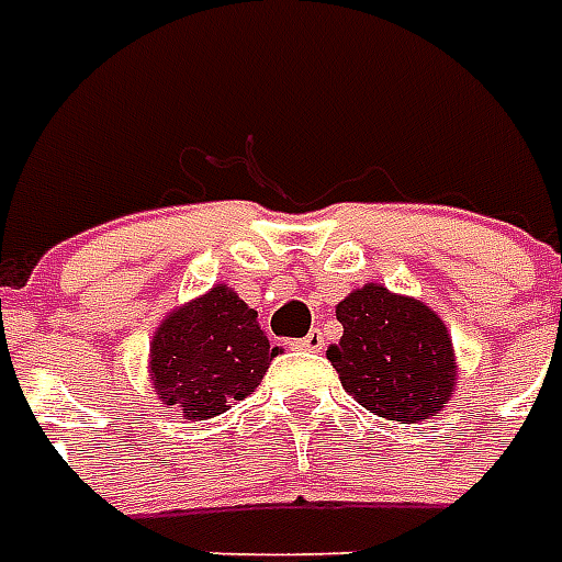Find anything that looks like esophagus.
Listing matches in <instances>:
<instances>
[{
  "label": "esophagus",
  "instance_id": "1",
  "mask_svg": "<svg viewBox=\"0 0 562 562\" xmlns=\"http://www.w3.org/2000/svg\"><path fill=\"white\" fill-rule=\"evenodd\" d=\"M294 349H304V352H322L325 349V337H322V330H310L306 337L292 342Z\"/></svg>",
  "mask_w": 562,
  "mask_h": 562
}]
</instances>
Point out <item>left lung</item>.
<instances>
[{
    "label": "left lung",
    "mask_w": 562,
    "mask_h": 562,
    "mask_svg": "<svg viewBox=\"0 0 562 562\" xmlns=\"http://www.w3.org/2000/svg\"><path fill=\"white\" fill-rule=\"evenodd\" d=\"M342 337L328 349L342 389L389 422L442 413L458 389V358L446 322L424 301L364 282L337 304Z\"/></svg>",
    "instance_id": "obj_1"
}]
</instances>
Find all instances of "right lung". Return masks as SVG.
Wrapping results in <instances>:
<instances>
[{
	"label": "right lung",
	"mask_w": 562,
	"mask_h": 562,
	"mask_svg": "<svg viewBox=\"0 0 562 562\" xmlns=\"http://www.w3.org/2000/svg\"><path fill=\"white\" fill-rule=\"evenodd\" d=\"M280 352L256 310L220 282L161 318L149 340L147 373L168 409L207 422L249 397Z\"/></svg>",
	"instance_id": "right-lung-1"
}]
</instances>
